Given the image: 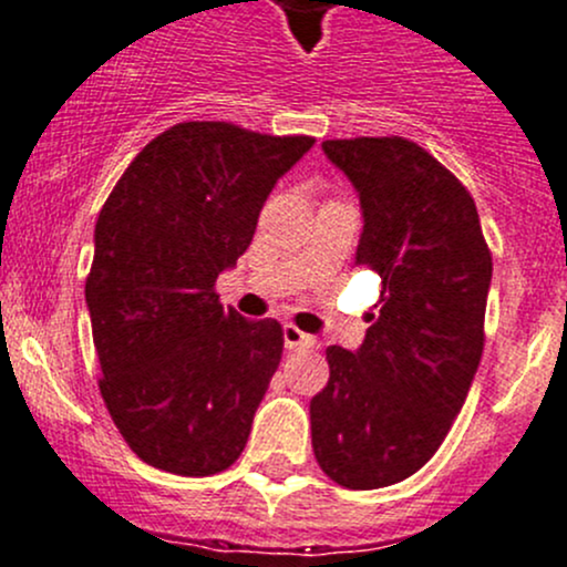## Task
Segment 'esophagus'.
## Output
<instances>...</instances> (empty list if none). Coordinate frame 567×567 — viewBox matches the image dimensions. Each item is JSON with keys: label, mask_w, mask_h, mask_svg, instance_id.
Returning <instances> with one entry per match:
<instances>
[{"label": "esophagus", "mask_w": 567, "mask_h": 567, "mask_svg": "<svg viewBox=\"0 0 567 567\" xmlns=\"http://www.w3.org/2000/svg\"><path fill=\"white\" fill-rule=\"evenodd\" d=\"M284 347L286 349H306L313 347V338L308 332H302L300 327L284 324Z\"/></svg>", "instance_id": "34e87169"}]
</instances>
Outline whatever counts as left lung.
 I'll list each match as a JSON object with an SVG mask.
<instances>
[{
	"instance_id": "8db88e82",
	"label": "left lung",
	"mask_w": 567,
	"mask_h": 567,
	"mask_svg": "<svg viewBox=\"0 0 567 567\" xmlns=\"http://www.w3.org/2000/svg\"><path fill=\"white\" fill-rule=\"evenodd\" d=\"M322 150L358 190L354 265L379 272L382 297L354 352L327 349L311 442L330 481L369 492L414 475L464 406L483 354L492 254L470 190L414 142L336 138Z\"/></svg>"
}]
</instances>
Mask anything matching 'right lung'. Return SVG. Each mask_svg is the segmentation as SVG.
I'll list each match as a JSON object with an SVG mask.
<instances>
[{
    "mask_svg": "<svg viewBox=\"0 0 567 567\" xmlns=\"http://www.w3.org/2000/svg\"><path fill=\"white\" fill-rule=\"evenodd\" d=\"M311 147V136L179 122L133 157L103 204L84 289L101 393L150 466L204 477L240 458L284 332L220 306L215 281Z\"/></svg>",
    "mask_w": 567,
    "mask_h": 567,
    "instance_id": "obj_1",
    "label": "right lung"
}]
</instances>
